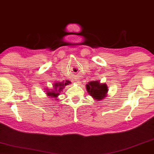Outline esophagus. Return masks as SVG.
<instances>
[{
    "mask_svg": "<svg viewBox=\"0 0 154 154\" xmlns=\"http://www.w3.org/2000/svg\"><path fill=\"white\" fill-rule=\"evenodd\" d=\"M76 81H77V82H79V80H76Z\"/></svg>",
    "mask_w": 154,
    "mask_h": 154,
    "instance_id": "esophagus-1",
    "label": "esophagus"
}]
</instances>
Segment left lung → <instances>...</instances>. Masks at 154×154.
<instances>
[{"mask_svg": "<svg viewBox=\"0 0 154 154\" xmlns=\"http://www.w3.org/2000/svg\"><path fill=\"white\" fill-rule=\"evenodd\" d=\"M86 90L89 95L95 100H102L106 97L108 89L107 85L105 83H100V81H92L88 82L86 85Z\"/></svg>", "mask_w": 154, "mask_h": 154, "instance_id": "1", "label": "left lung"}]
</instances>
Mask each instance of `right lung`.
Here are the masks:
<instances>
[{"instance_id":"right-lung-1","label":"right lung","mask_w":154,"mask_h":154,"mask_svg":"<svg viewBox=\"0 0 154 154\" xmlns=\"http://www.w3.org/2000/svg\"><path fill=\"white\" fill-rule=\"evenodd\" d=\"M69 84H70V81H63L61 82H55L53 84L54 89L52 90H48V88H46V95L48 97L50 98H54L57 100V98L59 95V93H61V91H62L63 89L65 88L66 86H67Z\"/></svg>"}]
</instances>
